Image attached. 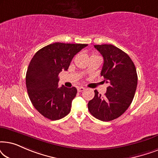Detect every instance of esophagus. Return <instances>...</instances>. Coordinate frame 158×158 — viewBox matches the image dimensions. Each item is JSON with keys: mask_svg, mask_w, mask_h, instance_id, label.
<instances>
[{"mask_svg": "<svg viewBox=\"0 0 158 158\" xmlns=\"http://www.w3.org/2000/svg\"><path fill=\"white\" fill-rule=\"evenodd\" d=\"M84 90H85V88H83V87H78V88H77V92H79V93L83 91Z\"/></svg>", "mask_w": 158, "mask_h": 158, "instance_id": "1", "label": "esophagus"}]
</instances>
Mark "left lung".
I'll use <instances>...</instances> for the list:
<instances>
[{
	"label": "left lung",
	"mask_w": 158,
	"mask_h": 158,
	"mask_svg": "<svg viewBox=\"0 0 158 158\" xmlns=\"http://www.w3.org/2000/svg\"><path fill=\"white\" fill-rule=\"evenodd\" d=\"M103 57L101 75L109 83L104 96L94 90V98L88 103L90 113L98 119L109 122L122 115L135 96L137 74L129 55L112 44L94 45Z\"/></svg>",
	"instance_id": "left-lung-1"
}]
</instances>
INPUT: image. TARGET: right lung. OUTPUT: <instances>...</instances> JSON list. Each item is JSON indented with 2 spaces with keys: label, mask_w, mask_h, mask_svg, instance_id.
I'll return each mask as SVG.
<instances>
[{
  "label": "right lung",
  "mask_w": 158,
  "mask_h": 158,
  "mask_svg": "<svg viewBox=\"0 0 158 158\" xmlns=\"http://www.w3.org/2000/svg\"><path fill=\"white\" fill-rule=\"evenodd\" d=\"M85 44L55 42L34 55L26 75L27 92L34 108L50 120H58L70 113L76 88L58 87L59 73L68 70L73 58Z\"/></svg>",
  "instance_id": "obj_1"
}]
</instances>
